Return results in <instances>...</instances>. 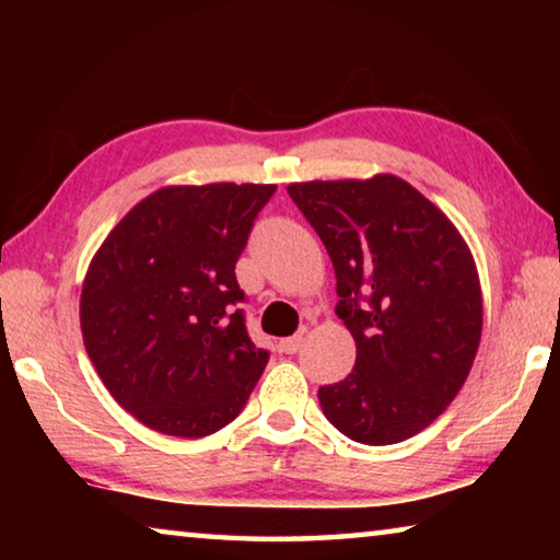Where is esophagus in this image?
I'll return each instance as SVG.
<instances>
[{"label": "esophagus", "instance_id": "1", "mask_svg": "<svg viewBox=\"0 0 560 560\" xmlns=\"http://www.w3.org/2000/svg\"><path fill=\"white\" fill-rule=\"evenodd\" d=\"M301 343H303V334H299V336H289V338H283V340H281V350H283V353L293 355V353H299Z\"/></svg>", "mask_w": 560, "mask_h": 560}]
</instances>
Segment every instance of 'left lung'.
<instances>
[{
	"label": "left lung",
	"instance_id": "left-lung-1",
	"mask_svg": "<svg viewBox=\"0 0 560 560\" xmlns=\"http://www.w3.org/2000/svg\"><path fill=\"white\" fill-rule=\"evenodd\" d=\"M287 192L336 271V314L355 365L318 390L338 432L395 444L422 432L467 381L481 338V289L454 224L395 175L296 183Z\"/></svg>",
	"mask_w": 560,
	"mask_h": 560
}]
</instances>
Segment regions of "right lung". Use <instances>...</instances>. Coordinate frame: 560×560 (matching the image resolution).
Returning a JSON list of instances; mask_svg holds the SVG:
<instances>
[{"label": "right lung", "instance_id": "add662e5", "mask_svg": "<svg viewBox=\"0 0 560 560\" xmlns=\"http://www.w3.org/2000/svg\"><path fill=\"white\" fill-rule=\"evenodd\" d=\"M277 185L163 187L116 224L81 291L91 363L120 407L173 438L230 424L269 363L246 334L236 283Z\"/></svg>", "mask_w": 560, "mask_h": 560}]
</instances>
